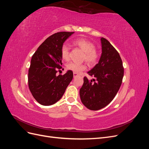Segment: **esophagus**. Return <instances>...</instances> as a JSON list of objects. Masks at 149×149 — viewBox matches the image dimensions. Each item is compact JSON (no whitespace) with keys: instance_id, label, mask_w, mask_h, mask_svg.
Wrapping results in <instances>:
<instances>
[{"instance_id":"34e87169","label":"esophagus","mask_w":149,"mask_h":149,"mask_svg":"<svg viewBox=\"0 0 149 149\" xmlns=\"http://www.w3.org/2000/svg\"><path fill=\"white\" fill-rule=\"evenodd\" d=\"M78 76V73H73V76H74V78L76 77V76Z\"/></svg>"}]
</instances>
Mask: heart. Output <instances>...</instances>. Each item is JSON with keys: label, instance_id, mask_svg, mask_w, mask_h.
Returning <instances> with one entry per match:
<instances>
[{"label": "heart", "instance_id": "obj_1", "mask_svg": "<svg viewBox=\"0 0 149 149\" xmlns=\"http://www.w3.org/2000/svg\"><path fill=\"white\" fill-rule=\"evenodd\" d=\"M73 44L79 47L84 52L83 56L84 60L91 65L96 63L99 58V54L93 42L85 38H78L73 42ZM61 56L65 61H68L70 60V48L66 44L63 45L61 47ZM66 68L74 73H79L80 72L86 69V65L84 63L79 64L74 62H70L67 64Z\"/></svg>", "mask_w": 149, "mask_h": 149}]
</instances>
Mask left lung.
Here are the masks:
<instances>
[{
	"label": "left lung",
	"mask_w": 149,
	"mask_h": 149,
	"mask_svg": "<svg viewBox=\"0 0 149 149\" xmlns=\"http://www.w3.org/2000/svg\"><path fill=\"white\" fill-rule=\"evenodd\" d=\"M102 54L99 63L88 72L94 79L84 77L79 90L81 102L88 109L100 110L112 101L123 81L124 67L119 53L107 40L101 38Z\"/></svg>",
	"instance_id": "obj_1"
}]
</instances>
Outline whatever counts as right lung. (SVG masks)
I'll use <instances>...</instances> for the list:
<instances>
[{
	"label": "right lung",
	"instance_id": "1",
	"mask_svg": "<svg viewBox=\"0 0 149 149\" xmlns=\"http://www.w3.org/2000/svg\"><path fill=\"white\" fill-rule=\"evenodd\" d=\"M74 32L61 31L49 36L40 45L31 57L29 70L30 91L39 104L50 106L59 101L73 79V71L56 74L62 68L61 48Z\"/></svg>",
	"mask_w": 149,
	"mask_h": 149
}]
</instances>
